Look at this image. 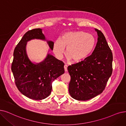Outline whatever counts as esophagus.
I'll use <instances>...</instances> for the list:
<instances>
[{
    "label": "esophagus",
    "mask_w": 126,
    "mask_h": 126,
    "mask_svg": "<svg viewBox=\"0 0 126 126\" xmlns=\"http://www.w3.org/2000/svg\"><path fill=\"white\" fill-rule=\"evenodd\" d=\"M64 68L65 72H67V65H66V64L64 65Z\"/></svg>",
    "instance_id": "obj_1"
}]
</instances>
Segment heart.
Segmentation results:
<instances>
[{
  "instance_id": "obj_1",
  "label": "heart",
  "mask_w": 126,
  "mask_h": 126,
  "mask_svg": "<svg viewBox=\"0 0 126 126\" xmlns=\"http://www.w3.org/2000/svg\"><path fill=\"white\" fill-rule=\"evenodd\" d=\"M93 35L83 31L68 32L61 39L58 38L54 42L53 51L59 59L63 57L65 47L68 60L79 62L85 59L93 50L95 45Z\"/></svg>"
}]
</instances>
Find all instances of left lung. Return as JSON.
Instances as JSON below:
<instances>
[{"instance_id":"left-lung-1","label":"left lung","mask_w":126,"mask_h":126,"mask_svg":"<svg viewBox=\"0 0 126 126\" xmlns=\"http://www.w3.org/2000/svg\"><path fill=\"white\" fill-rule=\"evenodd\" d=\"M97 43L89 57L68 66L70 76L69 94L74 99L85 101L100 94L112 73L113 54L106 38L99 30Z\"/></svg>"}]
</instances>
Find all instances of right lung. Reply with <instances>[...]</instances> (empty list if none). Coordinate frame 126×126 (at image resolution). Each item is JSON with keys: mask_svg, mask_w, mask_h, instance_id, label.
<instances>
[{"mask_svg": "<svg viewBox=\"0 0 126 126\" xmlns=\"http://www.w3.org/2000/svg\"><path fill=\"white\" fill-rule=\"evenodd\" d=\"M38 39L46 41L52 50L54 43L48 41L42 29L27 32L14 49L11 70L15 84L21 93L30 99L42 100L51 93L52 82L64 73V63L48 53L40 63H33L27 55V42Z\"/></svg>", "mask_w": 126, "mask_h": 126, "instance_id": "add662e5", "label": "right lung"}]
</instances>
